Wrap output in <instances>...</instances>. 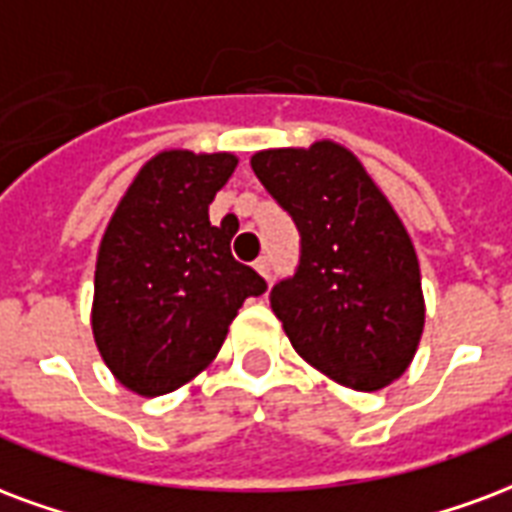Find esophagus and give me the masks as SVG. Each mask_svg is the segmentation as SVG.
Returning a JSON list of instances; mask_svg holds the SVG:
<instances>
[{
	"instance_id": "obj_1",
	"label": "esophagus",
	"mask_w": 512,
	"mask_h": 512,
	"mask_svg": "<svg viewBox=\"0 0 512 512\" xmlns=\"http://www.w3.org/2000/svg\"><path fill=\"white\" fill-rule=\"evenodd\" d=\"M255 271L263 276V279H268V271H271V260H268V257H257Z\"/></svg>"
}]
</instances>
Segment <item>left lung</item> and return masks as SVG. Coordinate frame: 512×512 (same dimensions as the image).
<instances>
[{
	"label": "left lung",
	"instance_id": "8db88e82",
	"mask_svg": "<svg viewBox=\"0 0 512 512\" xmlns=\"http://www.w3.org/2000/svg\"><path fill=\"white\" fill-rule=\"evenodd\" d=\"M252 170L301 233V260L271 309L309 366L352 391L410 369L426 304L415 246L361 160L333 140L252 154Z\"/></svg>",
	"mask_w": 512,
	"mask_h": 512
}]
</instances>
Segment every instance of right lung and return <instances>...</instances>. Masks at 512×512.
<instances>
[{"label":"right lung","mask_w":512,"mask_h":512,"mask_svg":"<svg viewBox=\"0 0 512 512\" xmlns=\"http://www.w3.org/2000/svg\"><path fill=\"white\" fill-rule=\"evenodd\" d=\"M236 154H154L119 200L97 252L92 333L102 361L138 396L187 385L217 358L241 304L263 276L230 252L208 206Z\"/></svg>","instance_id":"add662e5"}]
</instances>
